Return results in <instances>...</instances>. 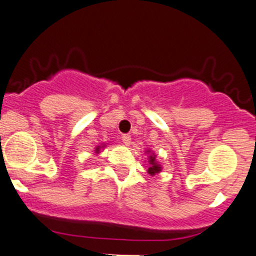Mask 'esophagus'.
<instances>
[{"label":"esophagus","instance_id":"34e87169","mask_svg":"<svg viewBox=\"0 0 256 256\" xmlns=\"http://www.w3.org/2000/svg\"><path fill=\"white\" fill-rule=\"evenodd\" d=\"M121 140H122V142L126 144V146H128V144H131V136L130 135H124L122 138H121Z\"/></svg>","mask_w":256,"mask_h":256}]
</instances>
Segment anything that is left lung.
I'll list each match as a JSON object with an SVG mask.
<instances>
[{"mask_svg":"<svg viewBox=\"0 0 256 256\" xmlns=\"http://www.w3.org/2000/svg\"><path fill=\"white\" fill-rule=\"evenodd\" d=\"M146 154H148L147 157V174L150 176H156V174H161L162 171V166L160 162H157L156 160V154L151 151V150H146Z\"/></svg>","mask_w":256,"mask_h":256,"instance_id":"left-lung-1","label":"left lung"}]
</instances>
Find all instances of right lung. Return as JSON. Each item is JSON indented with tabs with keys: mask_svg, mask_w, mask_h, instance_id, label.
Wrapping results in <instances>:
<instances>
[{
	"mask_svg": "<svg viewBox=\"0 0 256 256\" xmlns=\"http://www.w3.org/2000/svg\"><path fill=\"white\" fill-rule=\"evenodd\" d=\"M105 147H106V144H99V146H96V147H95L94 152H95V154H100V152H102V150H104V148H105Z\"/></svg>",
	"mask_w": 256,
	"mask_h": 256,
	"instance_id": "obj_1",
	"label": "right lung"
}]
</instances>
